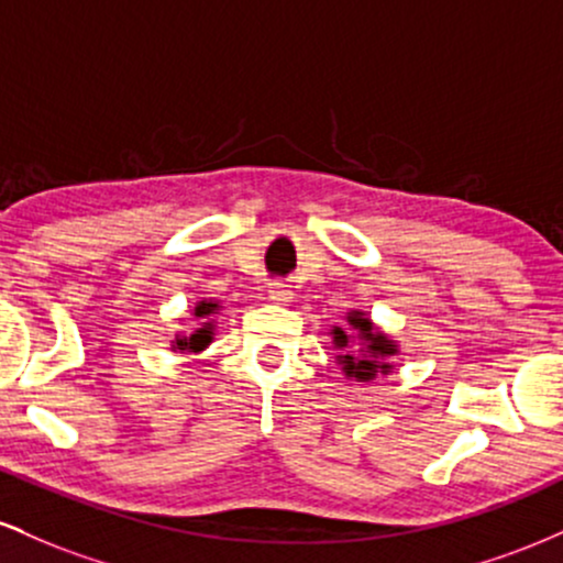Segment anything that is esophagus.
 <instances>
[{
    "label": "esophagus",
    "mask_w": 563,
    "mask_h": 563,
    "mask_svg": "<svg viewBox=\"0 0 563 563\" xmlns=\"http://www.w3.org/2000/svg\"><path fill=\"white\" fill-rule=\"evenodd\" d=\"M269 299L277 301V303L290 301V290L286 288V283H280V280L269 283Z\"/></svg>",
    "instance_id": "obj_1"
}]
</instances>
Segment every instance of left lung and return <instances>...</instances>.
Returning a JSON list of instances; mask_svg holds the SVG:
<instances>
[{"mask_svg": "<svg viewBox=\"0 0 563 563\" xmlns=\"http://www.w3.org/2000/svg\"><path fill=\"white\" fill-rule=\"evenodd\" d=\"M346 322L360 333V341L365 344L363 352H349V333L344 328H333L335 346L344 349V354H339V363L344 365L346 376L357 380H371L376 378L378 371L389 373L391 365L384 363V360L397 354V346H394V341H389V335L373 331V322L363 312H349Z\"/></svg>", "mask_w": 563, "mask_h": 563, "instance_id": "1", "label": "left lung"}]
</instances>
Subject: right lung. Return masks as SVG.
<instances>
[{
  "instance_id": "obj_1",
  "label": "right lung",
  "mask_w": 563,
  "mask_h": 563,
  "mask_svg": "<svg viewBox=\"0 0 563 563\" xmlns=\"http://www.w3.org/2000/svg\"><path fill=\"white\" fill-rule=\"evenodd\" d=\"M217 309H219V303L200 301L196 307V318H200V320L211 318V314H217ZM211 335H214V325H211V322H203L196 333L179 335V339L174 341V349H179V352H200V349H206L211 344Z\"/></svg>"
}]
</instances>
